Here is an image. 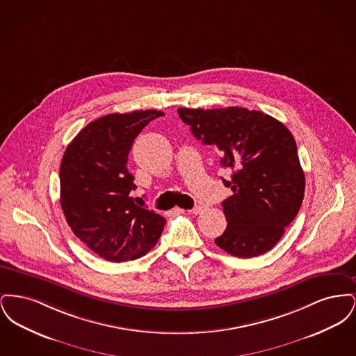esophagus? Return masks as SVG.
<instances>
[{
    "label": "esophagus",
    "mask_w": 356,
    "mask_h": 356,
    "mask_svg": "<svg viewBox=\"0 0 356 356\" xmlns=\"http://www.w3.org/2000/svg\"><path fill=\"white\" fill-rule=\"evenodd\" d=\"M202 211H203V207H202V205H196L195 208L189 209L188 212H189V213H193V215H199V213H202Z\"/></svg>",
    "instance_id": "1"
}]
</instances>
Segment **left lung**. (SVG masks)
Returning <instances> with one entry per match:
<instances>
[{"instance_id": "8db88e82", "label": "left lung", "mask_w": 356, "mask_h": 356, "mask_svg": "<svg viewBox=\"0 0 356 356\" xmlns=\"http://www.w3.org/2000/svg\"><path fill=\"white\" fill-rule=\"evenodd\" d=\"M177 113L192 135L219 151L221 168L232 172L229 181L222 179L234 195L221 203L228 224L216 245L243 259L271 251L305 197L292 134L270 115L247 108H179Z\"/></svg>"}]
</instances>
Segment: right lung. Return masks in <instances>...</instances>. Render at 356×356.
<instances>
[{
  "label": "right lung",
  "mask_w": 356,
  "mask_h": 356,
  "mask_svg": "<svg viewBox=\"0 0 356 356\" xmlns=\"http://www.w3.org/2000/svg\"><path fill=\"white\" fill-rule=\"evenodd\" d=\"M161 111L112 113L89 122L69 144L60 165V202L73 234L108 261L147 254L165 219L134 202L128 154L137 135Z\"/></svg>",
  "instance_id": "1"
}]
</instances>
